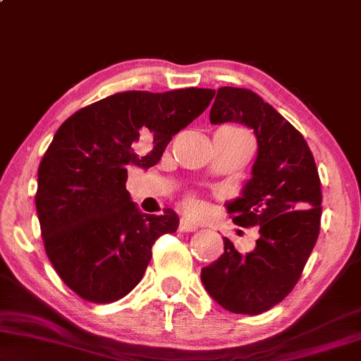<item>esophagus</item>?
I'll use <instances>...</instances> for the list:
<instances>
[{
  "label": "esophagus",
  "mask_w": 361,
  "mask_h": 361,
  "mask_svg": "<svg viewBox=\"0 0 361 361\" xmlns=\"http://www.w3.org/2000/svg\"><path fill=\"white\" fill-rule=\"evenodd\" d=\"M178 229H180L181 233H193V231L198 229V224L191 223V221H188V219H181L180 226H178Z\"/></svg>",
  "instance_id": "1"
}]
</instances>
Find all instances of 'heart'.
<instances>
[{
	"label": "heart",
	"mask_w": 361,
	"mask_h": 361,
	"mask_svg": "<svg viewBox=\"0 0 361 361\" xmlns=\"http://www.w3.org/2000/svg\"><path fill=\"white\" fill-rule=\"evenodd\" d=\"M185 208L190 211V213H196V211L200 209V203L198 200L195 198V196H188V198L185 200Z\"/></svg>",
	"instance_id": "1"
}]
</instances>
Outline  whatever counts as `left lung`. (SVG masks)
Returning a JSON list of instances; mask_svg holds the SVG:
<instances>
[{
  "label": "left lung",
  "instance_id": "1",
  "mask_svg": "<svg viewBox=\"0 0 361 361\" xmlns=\"http://www.w3.org/2000/svg\"><path fill=\"white\" fill-rule=\"evenodd\" d=\"M209 120L247 125L257 138L252 178L226 209L238 226H256L259 239L239 252L224 238V252L201 269V282L223 309L259 315L290 294L319 238V170L302 133L252 90L219 87Z\"/></svg>",
  "mask_w": 361,
  "mask_h": 361
}]
</instances>
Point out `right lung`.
<instances>
[{
  "label": "right lung",
  "instance_id": "1",
  "mask_svg": "<svg viewBox=\"0 0 361 361\" xmlns=\"http://www.w3.org/2000/svg\"><path fill=\"white\" fill-rule=\"evenodd\" d=\"M211 89L163 94L127 90L72 114L56 132L37 170L36 209L47 257L80 299L110 304L142 281L152 246L178 229L176 213L142 214L125 183L128 168L160 161L178 132L200 117ZM151 138L145 154L136 150Z\"/></svg>",
  "mask_w": 361,
  "mask_h": 361
}]
</instances>
